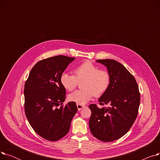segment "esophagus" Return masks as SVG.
<instances>
[{
  "mask_svg": "<svg viewBox=\"0 0 160 160\" xmlns=\"http://www.w3.org/2000/svg\"><path fill=\"white\" fill-rule=\"evenodd\" d=\"M77 108H78V110H82V109L83 107H84V106H83V105L79 104H77Z\"/></svg>",
  "mask_w": 160,
  "mask_h": 160,
  "instance_id": "obj_1",
  "label": "esophagus"
}]
</instances>
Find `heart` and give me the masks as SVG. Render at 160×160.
<instances>
[{
  "label": "heart",
  "instance_id": "obj_1",
  "mask_svg": "<svg viewBox=\"0 0 160 160\" xmlns=\"http://www.w3.org/2000/svg\"><path fill=\"white\" fill-rule=\"evenodd\" d=\"M74 76L66 72L62 74L60 82L67 91H71L81 82V89L69 95L72 102L85 104L95 97L101 96L108 89L110 83V75L108 71L98 69L91 62L86 61L77 66L73 71Z\"/></svg>",
  "mask_w": 160,
  "mask_h": 160
}]
</instances>
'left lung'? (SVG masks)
<instances>
[{
  "label": "left lung",
  "mask_w": 160,
  "mask_h": 160,
  "mask_svg": "<svg viewBox=\"0 0 160 160\" xmlns=\"http://www.w3.org/2000/svg\"><path fill=\"white\" fill-rule=\"evenodd\" d=\"M96 62L107 67L110 83L98 99L100 105L108 107L89 106L91 111L89 125L94 137L110 142L122 137L132 127L138 116L140 93L135 78L121 63L110 59Z\"/></svg>",
  "instance_id": "1"
}]
</instances>
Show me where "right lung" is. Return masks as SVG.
I'll return each mask as SVG.
<instances>
[{"label":"right lung","mask_w":160,"mask_h":160,"mask_svg":"<svg viewBox=\"0 0 160 160\" xmlns=\"http://www.w3.org/2000/svg\"><path fill=\"white\" fill-rule=\"evenodd\" d=\"M75 58L56 56L38 62L25 82L24 112L31 127L43 138L55 141L68 133L78 111L74 102L65 106L66 91L60 82L63 71Z\"/></svg>","instance_id":"1"}]
</instances>
